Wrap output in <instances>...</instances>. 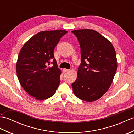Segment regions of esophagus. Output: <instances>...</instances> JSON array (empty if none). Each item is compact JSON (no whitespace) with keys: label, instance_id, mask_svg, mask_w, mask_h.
Wrapping results in <instances>:
<instances>
[{"label":"esophagus","instance_id":"34e87169","mask_svg":"<svg viewBox=\"0 0 134 134\" xmlns=\"http://www.w3.org/2000/svg\"><path fill=\"white\" fill-rule=\"evenodd\" d=\"M69 71H70V70H69V69H63V72H69Z\"/></svg>","mask_w":134,"mask_h":134}]
</instances>
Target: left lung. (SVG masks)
I'll return each mask as SVG.
<instances>
[{
  "label": "left lung",
  "mask_w": 134,
  "mask_h": 134,
  "mask_svg": "<svg viewBox=\"0 0 134 134\" xmlns=\"http://www.w3.org/2000/svg\"><path fill=\"white\" fill-rule=\"evenodd\" d=\"M71 32L78 38L81 54L77 78L71 85L73 92L83 101H96L109 89L117 70L115 48L96 30L79 29Z\"/></svg>",
  "instance_id": "left-lung-1"
}]
</instances>
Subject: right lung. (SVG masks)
<instances>
[{"label":"right lung","mask_w":134,"mask_h":134,"mask_svg":"<svg viewBox=\"0 0 134 134\" xmlns=\"http://www.w3.org/2000/svg\"><path fill=\"white\" fill-rule=\"evenodd\" d=\"M64 30L42 31L33 36L21 48L16 64V74L24 89L37 100L55 94L60 84V70L53 51ZM52 64V67L48 66Z\"/></svg>","instance_id":"1"}]
</instances>
